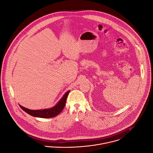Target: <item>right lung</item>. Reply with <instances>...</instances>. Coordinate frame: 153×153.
<instances>
[{
	"label": "right lung",
	"instance_id": "1",
	"mask_svg": "<svg viewBox=\"0 0 153 153\" xmlns=\"http://www.w3.org/2000/svg\"><path fill=\"white\" fill-rule=\"evenodd\" d=\"M70 92V90H68L62 97V98L57 102V103L52 108L48 109H38V110H32L27 109L20 105V107L26 112L29 114V115L39 118H52L56 117L59 115L63 109L65 105L66 104V101L67 97Z\"/></svg>",
	"mask_w": 153,
	"mask_h": 153
}]
</instances>
